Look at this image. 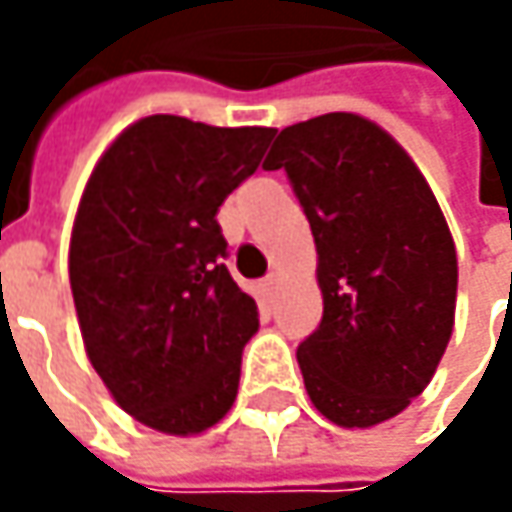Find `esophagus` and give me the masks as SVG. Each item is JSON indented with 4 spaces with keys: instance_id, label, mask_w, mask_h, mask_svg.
<instances>
[{
    "instance_id": "1",
    "label": "esophagus",
    "mask_w": 512,
    "mask_h": 512,
    "mask_svg": "<svg viewBox=\"0 0 512 512\" xmlns=\"http://www.w3.org/2000/svg\"><path fill=\"white\" fill-rule=\"evenodd\" d=\"M276 285H279V276H267V279H262V290H265L267 296L276 290Z\"/></svg>"
}]
</instances>
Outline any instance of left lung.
<instances>
[{
  "instance_id": "8db88e82",
  "label": "left lung",
  "mask_w": 512,
  "mask_h": 512,
  "mask_svg": "<svg viewBox=\"0 0 512 512\" xmlns=\"http://www.w3.org/2000/svg\"><path fill=\"white\" fill-rule=\"evenodd\" d=\"M305 207L325 299L296 359L313 407L339 427L399 416L442 362L459 262L433 190L376 122L325 113L285 128L265 159Z\"/></svg>"
}]
</instances>
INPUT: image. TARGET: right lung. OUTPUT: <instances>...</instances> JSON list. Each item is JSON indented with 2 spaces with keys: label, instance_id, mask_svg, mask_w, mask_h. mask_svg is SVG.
I'll return each mask as SVG.
<instances>
[{
  "label": "right lung",
  "instance_id": "right-lung-1",
  "mask_svg": "<svg viewBox=\"0 0 512 512\" xmlns=\"http://www.w3.org/2000/svg\"><path fill=\"white\" fill-rule=\"evenodd\" d=\"M273 133L145 116L85 185L68 256L85 353L116 404L159 433H205L236 402L259 310L227 273L216 213Z\"/></svg>",
  "mask_w": 512,
  "mask_h": 512
}]
</instances>
